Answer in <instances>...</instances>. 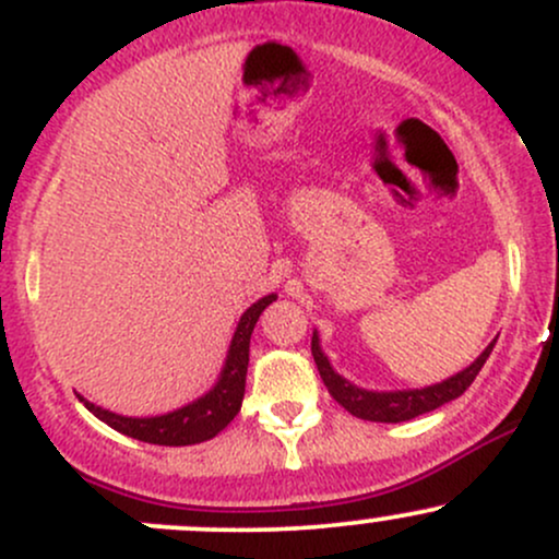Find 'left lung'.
<instances>
[{"label": "left lung", "instance_id": "1", "mask_svg": "<svg viewBox=\"0 0 559 559\" xmlns=\"http://www.w3.org/2000/svg\"><path fill=\"white\" fill-rule=\"evenodd\" d=\"M493 349V342L486 346L484 355L478 357L471 368H465L463 373L452 376L449 381L436 383V386L428 389H415V391H389V394H378V391H365L352 386L349 381H344L342 376L333 373V368L329 365V357L320 352L318 336H312V357H316L318 373L323 378L325 389L329 394L336 400L346 413H352L355 418L362 420H373V423H402V420H413L418 415L431 413V409L441 407V404L457 400L463 396L467 386L476 381V376L484 368V362L489 360Z\"/></svg>", "mask_w": 559, "mask_h": 559}]
</instances>
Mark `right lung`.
<instances>
[{
	"label": "right lung",
	"instance_id": "add662e5",
	"mask_svg": "<svg viewBox=\"0 0 559 559\" xmlns=\"http://www.w3.org/2000/svg\"><path fill=\"white\" fill-rule=\"evenodd\" d=\"M271 301H275V294H267V297L254 301V305L243 312L239 329L234 333V342H230V352L226 368H223L221 373V381H217L215 389L210 391V394H204L202 400L186 404V407L176 409V413L159 415V418H123V415H115L110 409L96 407V404L86 400L81 402L92 409L96 418L115 428V431L131 436V439L146 441V444L186 447L213 439V436L221 433L223 428L239 415L243 386H247L249 338H252V331L254 325H258L262 310H265Z\"/></svg>",
	"mask_w": 559,
	"mask_h": 559
}]
</instances>
